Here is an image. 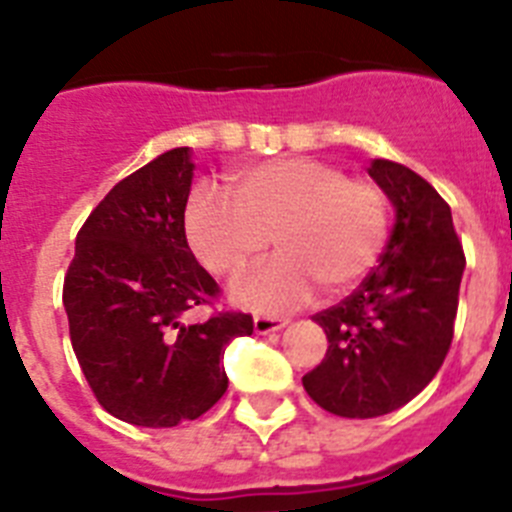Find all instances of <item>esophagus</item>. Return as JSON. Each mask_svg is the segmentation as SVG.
<instances>
[{
  "mask_svg": "<svg viewBox=\"0 0 512 512\" xmlns=\"http://www.w3.org/2000/svg\"><path fill=\"white\" fill-rule=\"evenodd\" d=\"M284 325H287V320L274 318V315H256V318H253V330H256L259 336H266V333H277V330H282Z\"/></svg>",
  "mask_w": 512,
  "mask_h": 512,
  "instance_id": "1",
  "label": "esophagus"
}]
</instances>
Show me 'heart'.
Segmentation results:
<instances>
[{"label": "heart", "instance_id": "b5f03b06", "mask_svg": "<svg viewBox=\"0 0 512 512\" xmlns=\"http://www.w3.org/2000/svg\"><path fill=\"white\" fill-rule=\"evenodd\" d=\"M235 202L210 189L189 197L184 228L194 256L215 277H238L269 248L277 259L235 284L241 305L297 307L323 284L343 292L374 269L390 238V197L369 179L318 158H277L233 176Z\"/></svg>", "mask_w": 512, "mask_h": 512}]
</instances>
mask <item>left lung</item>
<instances>
[{"label":"left lung","instance_id":"8db88e82","mask_svg":"<svg viewBox=\"0 0 512 512\" xmlns=\"http://www.w3.org/2000/svg\"><path fill=\"white\" fill-rule=\"evenodd\" d=\"M369 176L395 205V228L354 295L312 315L328 351L302 377L307 395L341 418L392 413L436 377L467 266L451 207L423 176L387 158H374Z\"/></svg>","mask_w":512,"mask_h":512}]
</instances>
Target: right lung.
<instances>
[{"instance_id":"1","label":"right lung","mask_w":512,"mask_h":512,"mask_svg":"<svg viewBox=\"0 0 512 512\" xmlns=\"http://www.w3.org/2000/svg\"><path fill=\"white\" fill-rule=\"evenodd\" d=\"M192 176V151L174 148L117 182L81 225L63 279L71 346L94 397L143 428L205 415L228 390L225 346L253 333L246 312L187 323L220 295L184 233Z\"/></svg>"}]
</instances>
